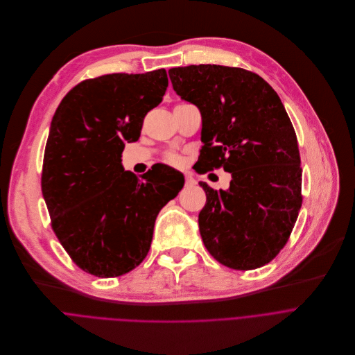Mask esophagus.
<instances>
[{"label": "esophagus", "mask_w": 355, "mask_h": 355, "mask_svg": "<svg viewBox=\"0 0 355 355\" xmlns=\"http://www.w3.org/2000/svg\"><path fill=\"white\" fill-rule=\"evenodd\" d=\"M184 184H186V186H193V184H196V180L193 179V176H191L190 173H187V175L184 176Z\"/></svg>", "instance_id": "1"}]
</instances>
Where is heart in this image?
<instances>
[{"mask_svg":"<svg viewBox=\"0 0 355 355\" xmlns=\"http://www.w3.org/2000/svg\"><path fill=\"white\" fill-rule=\"evenodd\" d=\"M165 161H166L168 164H171V165H180V164H182L180 157L176 155V154H172V153H169V154L165 155Z\"/></svg>","mask_w":355,"mask_h":355,"instance_id":"1","label":"heart"}]
</instances>
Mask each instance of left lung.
<instances>
[{
	"label": "left lung",
	"mask_w": 355,
	"mask_h": 355,
	"mask_svg": "<svg viewBox=\"0 0 355 355\" xmlns=\"http://www.w3.org/2000/svg\"><path fill=\"white\" fill-rule=\"evenodd\" d=\"M175 92L201 113L200 173L224 168L228 190L200 182L204 246L221 264L253 270L286 246L302 205L297 134L277 92L252 71L216 64L169 69Z\"/></svg>",
	"instance_id": "left-lung-1"
}]
</instances>
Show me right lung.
Instances as JSON below:
<instances>
[{
  "label": "right lung",
  "instance_id": "right-lung-1",
  "mask_svg": "<svg viewBox=\"0 0 355 355\" xmlns=\"http://www.w3.org/2000/svg\"><path fill=\"white\" fill-rule=\"evenodd\" d=\"M166 88L164 68L107 74L76 85L53 116L42 191L60 243L92 275L119 277L143 261L158 212L184 184L166 165L141 180L121 165L125 143L139 138Z\"/></svg>",
  "mask_w": 355,
  "mask_h": 355
}]
</instances>
